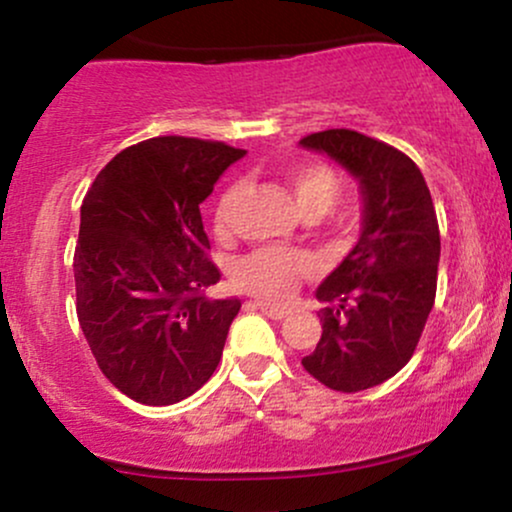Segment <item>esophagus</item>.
<instances>
[{
	"label": "esophagus",
	"mask_w": 512,
	"mask_h": 512,
	"mask_svg": "<svg viewBox=\"0 0 512 512\" xmlns=\"http://www.w3.org/2000/svg\"><path fill=\"white\" fill-rule=\"evenodd\" d=\"M252 305H255L257 310H262V313L267 315V317H272V320H284V317L289 315V310L279 308V305H269V303H262V301H257V303H252Z\"/></svg>",
	"instance_id": "34e87169"
}]
</instances>
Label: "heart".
<instances>
[{"label": "heart", "mask_w": 512, "mask_h": 512, "mask_svg": "<svg viewBox=\"0 0 512 512\" xmlns=\"http://www.w3.org/2000/svg\"><path fill=\"white\" fill-rule=\"evenodd\" d=\"M284 178L289 182L298 209L305 216L327 214L342 195V180L327 163H293L286 168ZM243 197V182H231L223 187L214 204V231L219 238L228 240L236 236ZM313 272L315 264L308 252L267 245V248H257L240 257L231 269V281L238 291L260 298L264 303H284L296 293L301 281L313 276Z\"/></svg>", "instance_id": "b5f03b06"}]
</instances>
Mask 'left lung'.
I'll use <instances>...</instances> for the list:
<instances>
[{"mask_svg": "<svg viewBox=\"0 0 512 512\" xmlns=\"http://www.w3.org/2000/svg\"><path fill=\"white\" fill-rule=\"evenodd\" d=\"M361 180L363 233L322 281V334L303 368L337 392L385 383L414 356L436 301L440 231L419 166L395 146L354 129L301 139Z\"/></svg>", "mask_w": 512, "mask_h": 512, "instance_id": "left-lung-1", "label": "left lung"}]
</instances>
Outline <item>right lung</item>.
<instances>
[{
	"mask_svg": "<svg viewBox=\"0 0 512 512\" xmlns=\"http://www.w3.org/2000/svg\"><path fill=\"white\" fill-rule=\"evenodd\" d=\"M243 149L154 137L122 149L81 204L76 317L105 378L149 407L190 397L219 366L238 298H211L199 204Z\"/></svg>",
	"mask_w": 512,
	"mask_h": 512,
	"instance_id": "right-lung-1",
	"label": "right lung"
}]
</instances>
